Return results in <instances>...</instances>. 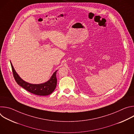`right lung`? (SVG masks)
Wrapping results in <instances>:
<instances>
[{"mask_svg": "<svg viewBox=\"0 0 134 134\" xmlns=\"http://www.w3.org/2000/svg\"><path fill=\"white\" fill-rule=\"evenodd\" d=\"M10 64L14 77L16 83L29 92L37 95H40V96H45V95H48L51 94L55 90L57 82L56 73L58 70L53 74L50 80L47 82L42 84H33L29 83L23 80L16 72L11 62Z\"/></svg>", "mask_w": 134, "mask_h": 134, "instance_id": "1", "label": "right lung"}]
</instances>
